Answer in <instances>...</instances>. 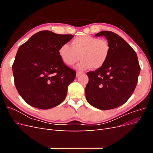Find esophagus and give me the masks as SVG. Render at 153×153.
Wrapping results in <instances>:
<instances>
[{
	"mask_svg": "<svg viewBox=\"0 0 153 153\" xmlns=\"http://www.w3.org/2000/svg\"><path fill=\"white\" fill-rule=\"evenodd\" d=\"M82 74V72H81V71H77L76 72V77H78L79 76H80Z\"/></svg>",
	"mask_w": 153,
	"mask_h": 153,
	"instance_id": "esophagus-1",
	"label": "esophagus"
}]
</instances>
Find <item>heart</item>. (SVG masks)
Segmentation results:
<instances>
[{"mask_svg": "<svg viewBox=\"0 0 153 153\" xmlns=\"http://www.w3.org/2000/svg\"><path fill=\"white\" fill-rule=\"evenodd\" d=\"M110 47L105 39L89 35L77 37L72 41V47L68 44L62 45L59 48V55L62 61L68 66H73L80 61V69L92 68L97 69L103 67L107 61Z\"/></svg>", "mask_w": 153, "mask_h": 153, "instance_id": "obj_1", "label": "heart"}]
</instances>
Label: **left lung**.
Returning <instances> with one entry per match:
<instances>
[{"instance_id": "left-lung-1", "label": "left lung", "mask_w": 153, "mask_h": 153, "mask_svg": "<svg viewBox=\"0 0 153 153\" xmlns=\"http://www.w3.org/2000/svg\"><path fill=\"white\" fill-rule=\"evenodd\" d=\"M95 36L106 37L110 52L103 67L87 73L86 100L96 108L113 109L126 103L133 93L140 67L135 50L121 36L111 31Z\"/></svg>"}]
</instances>
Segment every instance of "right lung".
I'll return each mask as SVG.
<instances>
[{
	"label": "right lung",
	"mask_w": 153,
	"mask_h": 153,
	"mask_svg": "<svg viewBox=\"0 0 153 153\" xmlns=\"http://www.w3.org/2000/svg\"><path fill=\"white\" fill-rule=\"evenodd\" d=\"M73 36L39 31L18 48L13 73L18 93L27 103L46 110L65 100L76 71L64 63L59 51Z\"/></svg>",
	"instance_id": "add662e5"
}]
</instances>
